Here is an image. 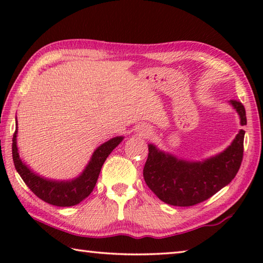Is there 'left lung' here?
Instances as JSON below:
<instances>
[{"mask_svg":"<svg viewBox=\"0 0 263 263\" xmlns=\"http://www.w3.org/2000/svg\"><path fill=\"white\" fill-rule=\"evenodd\" d=\"M240 124L246 125L241 102L231 100ZM245 131L240 130L228 148L203 161H185L148 145L144 179L162 202L175 206H191L206 201L232 181L241 166Z\"/></svg>","mask_w":263,"mask_h":263,"instance_id":"obj_1","label":"left lung"}]
</instances>
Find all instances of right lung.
Here are the masks:
<instances>
[{
    "label": "right lung",
    "instance_id": "1",
    "mask_svg": "<svg viewBox=\"0 0 263 263\" xmlns=\"http://www.w3.org/2000/svg\"><path fill=\"white\" fill-rule=\"evenodd\" d=\"M17 126V121H16ZM17 127L12 137V159L15 168L25 184L44 202L55 206H73L91 194L99 179L101 168L109 154L121 144L123 137H115L96 148L90 161L77 179L70 181L48 180L39 176L26 166L20 158L17 148Z\"/></svg>",
    "mask_w": 263,
    "mask_h": 263
}]
</instances>
